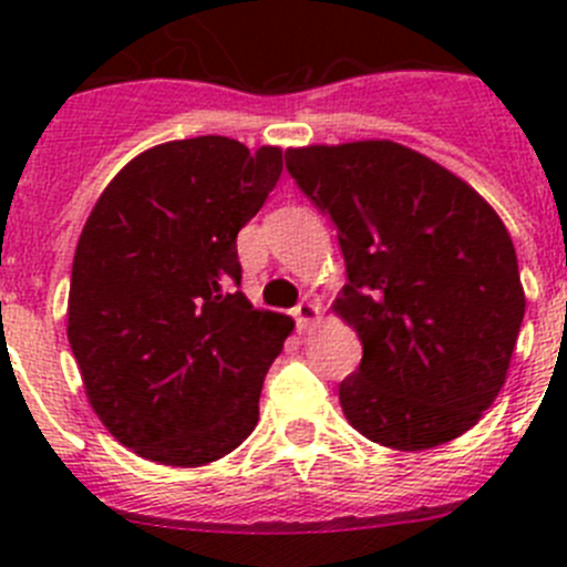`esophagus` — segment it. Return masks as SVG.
<instances>
[{
	"instance_id": "obj_1",
	"label": "esophagus",
	"mask_w": 567,
	"mask_h": 567,
	"mask_svg": "<svg viewBox=\"0 0 567 567\" xmlns=\"http://www.w3.org/2000/svg\"><path fill=\"white\" fill-rule=\"evenodd\" d=\"M293 318H296V329L307 331L318 320V307L312 305V301H299V305L293 307Z\"/></svg>"
}]
</instances>
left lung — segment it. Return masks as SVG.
Masks as SVG:
<instances>
[{"label": "left lung", "instance_id": "1", "mask_svg": "<svg viewBox=\"0 0 567 567\" xmlns=\"http://www.w3.org/2000/svg\"><path fill=\"white\" fill-rule=\"evenodd\" d=\"M285 167L346 257L334 312L362 340L340 384L348 422L392 450L458 439L505 384L527 307L507 227L458 175L390 140L290 147Z\"/></svg>", "mask_w": 567, "mask_h": 567}]
</instances>
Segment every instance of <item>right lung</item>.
<instances>
[{
    "instance_id": "obj_1",
    "label": "right lung",
    "mask_w": 567,
    "mask_h": 567,
    "mask_svg": "<svg viewBox=\"0 0 567 567\" xmlns=\"http://www.w3.org/2000/svg\"><path fill=\"white\" fill-rule=\"evenodd\" d=\"M279 175V147L156 145L114 175L79 236L68 342L99 420L142 458L203 466L255 431L293 320L238 290L236 238Z\"/></svg>"
}]
</instances>
